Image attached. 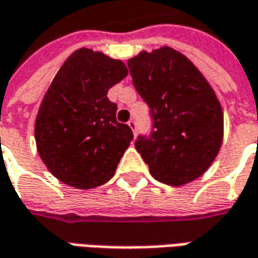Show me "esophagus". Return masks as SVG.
<instances>
[{
    "instance_id": "esophagus-1",
    "label": "esophagus",
    "mask_w": 258,
    "mask_h": 258,
    "mask_svg": "<svg viewBox=\"0 0 258 258\" xmlns=\"http://www.w3.org/2000/svg\"><path fill=\"white\" fill-rule=\"evenodd\" d=\"M128 125H130V128L133 130V133L136 134V133H137V122H136V121H134V120H130L128 121Z\"/></svg>"
}]
</instances>
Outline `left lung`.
I'll return each mask as SVG.
<instances>
[{"instance_id":"left-lung-1","label":"left lung","mask_w":258,"mask_h":258,"mask_svg":"<svg viewBox=\"0 0 258 258\" xmlns=\"http://www.w3.org/2000/svg\"><path fill=\"white\" fill-rule=\"evenodd\" d=\"M127 64L153 121L151 133L136 141L151 175L175 187L199 178L223 141V111L213 88L188 58L170 47L143 51Z\"/></svg>"}]
</instances>
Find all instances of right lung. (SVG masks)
<instances>
[{"instance_id":"add662e5","label":"right lung","mask_w":258,"mask_h":258,"mask_svg":"<svg viewBox=\"0 0 258 258\" xmlns=\"http://www.w3.org/2000/svg\"><path fill=\"white\" fill-rule=\"evenodd\" d=\"M127 74L122 61L88 48L59 68L35 121L38 154L59 181L87 190L112 178L134 136L107 93Z\"/></svg>"}]
</instances>
